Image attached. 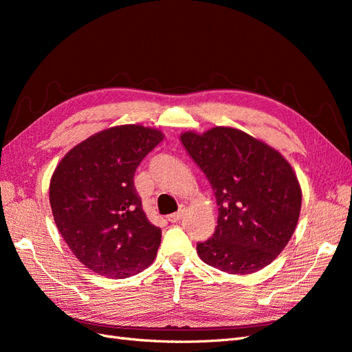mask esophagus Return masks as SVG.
<instances>
[{
	"mask_svg": "<svg viewBox=\"0 0 352 352\" xmlns=\"http://www.w3.org/2000/svg\"><path fill=\"white\" fill-rule=\"evenodd\" d=\"M184 211H185V208L182 207V208H180L177 212H173V214L167 216V220H168V221H172V223H177L180 219L184 217Z\"/></svg>",
	"mask_w": 352,
	"mask_h": 352,
	"instance_id": "1",
	"label": "esophagus"
}]
</instances>
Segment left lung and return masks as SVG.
<instances>
[{"label": "left lung", "mask_w": 352, "mask_h": 352, "mask_svg": "<svg viewBox=\"0 0 352 352\" xmlns=\"http://www.w3.org/2000/svg\"><path fill=\"white\" fill-rule=\"evenodd\" d=\"M204 172L219 206L212 236L197 243L199 258L230 274L270 264L289 242L301 210L291 164L267 144L232 127L180 136Z\"/></svg>", "instance_id": "left-lung-1"}]
</instances>
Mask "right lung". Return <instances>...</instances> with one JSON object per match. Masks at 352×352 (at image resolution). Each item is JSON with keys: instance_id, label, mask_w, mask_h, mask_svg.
<instances>
[{"instance_id": "add662e5", "label": "right lung", "mask_w": 352, "mask_h": 352, "mask_svg": "<svg viewBox=\"0 0 352 352\" xmlns=\"http://www.w3.org/2000/svg\"><path fill=\"white\" fill-rule=\"evenodd\" d=\"M163 133L140 124L110 127L80 142L56 167L50 204L76 258L105 278L124 279L150 265L162 229L146 219L133 176Z\"/></svg>"}]
</instances>
